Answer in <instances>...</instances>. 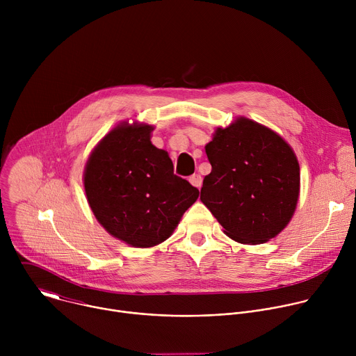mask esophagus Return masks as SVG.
Here are the masks:
<instances>
[{
  "instance_id": "1",
  "label": "esophagus",
  "mask_w": 356,
  "mask_h": 356,
  "mask_svg": "<svg viewBox=\"0 0 356 356\" xmlns=\"http://www.w3.org/2000/svg\"><path fill=\"white\" fill-rule=\"evenodd\" d=\"M188 181H190V183H191L194 187H197V188H201V184H202V177H201L200 175H193V176H190Z\"/></svg>"
}]
</instances>
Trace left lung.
<instances>
[{
  "label": "left lung",
  "mask_w": 356,
  "mask_h": 356,
  "mask_svg": "<svg viewBox=\"0 0 356 356\" xmlns=\"http://www.w3.org/2000/svg\"><path fill=\"white\" fill-rule=\"evenodd\" d=\"M211 173L200 200L239 243L268 242L290 222L300 193V166L275 131L245 117L217 128L206 145Z\"/></svg>",
  "instance_id": "8db88e82"
}]
</instances>
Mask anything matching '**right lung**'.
I'll return each instance as SVG.
<instances>
[{"instance_id":"right-lung-1","label":"right lung","mask_w":356,"mask_h":356,"mask_svg":"<svg viewBox=\"0 0 356 356\" xmlns=\"http://www.w3.org/2000/svg\"><path fill=\"white\" fill-rule=\"evenodd\" d=\"M154 127L122 122L91 152L84 190L97 221L135 248L166 241L198 190L173 173L168 152L150 142Z\"/></svg>"}]
</instances>
